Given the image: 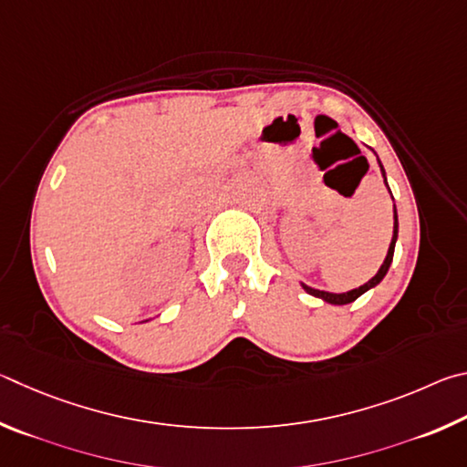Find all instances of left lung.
<instances>
[{"label":"left lung","mask_w":467,"mask_h":467,"mask_svg":"<svg viewBox=\"0 0 467 467\" xmlns=\"http://www.w3.org/2000/svg\"><path fill=\"white\" fill-rule=\"evenodd\" d=\"M373 153H375V151H373ZM375 155H378V153H375ZM378 163H379V168H381L383 182H386V186H388L386 170H383V163L379 161V158H378ZM388 191H389V186H388ZM389 194H391V191H389ZM391 201H394V196H391ZM396 242H398V211H396V204H394V235H391V242H389V248H388L386 260H383V265L379 266V271L375 273L373 279H369V281H367L365 285H361V287L350 289V291H347V293H328V291H320V289L307 287L306 283H301V287H304V289H306V293H309V296H314V297H317V299H322V301H326V304H330V306H347V304H353V301H355L357 297H361L363 293H367V291L373 289V287H378V285L383 281V276L388 275L391 260H394Z\"/></svg>","instance_id":"obj_1"}]
</instances>
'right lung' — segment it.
<instances>
[{
  "instance_id": "right-lung-1",
  "label": "right lung",
  "mask_w": 467,
  "mask_h": 467,
  "mask_svg": "<svg viewBox=\"0 0 467 467\" xmlns=\"http://www.w3.org/2000/svg\"><path fill=\"white\" fill-rule=\"evenodd\" d=\"M145 322H147V320H145Z\"/></svg>"
}]
</instances>
